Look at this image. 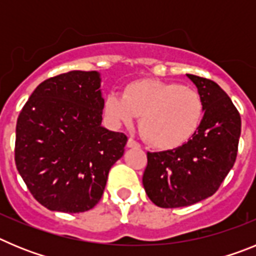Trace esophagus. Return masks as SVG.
I'll return each instance as SVG.
<instances>
[{"mask_svg":"<svg viewBox=\"0 0 256 256\" xmlns=\"http://www.w3.org/2000/svg\"><path fill=\"white\" fill-rule=\"evenodd\" d=\"M126 148H141V144H140L137 141H134L133 138H130V140H128V142H126Z\"/></svg>","mask_w":256,"mask_h":256,"instance_id":"obj_1","label":"esophagus"}]
</instances>
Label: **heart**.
Listing matches in <instances>:
<instances>
[{
  "label": "heart",
  "mask_w": 256,
  "mask_h": 256,
  "mask_svg": "<svg viewBox=\"0 0 256 256\" xmlns=\"http://www.w3.org/2000/svg\"><path fill=\"white\" fill-rule=\"evenodd\" d=\"M104 112L112 126H132L141 115L140 130L158 148H176L195 134L202 119L200 94L188 87L159 79H140L124 88L123 96L110 94Z\"/></svg>",
  "instance_id": "b5f03b06"
}]
</instances>
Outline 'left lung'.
I'll return each instance as SVG.
<instances>
[{"label": "left lung", "mask_w": 256, "mask_h": 256, "mask_svg": "<svg viewBox=\"0 0 256 256\" xmlns=\"http://www.w3.org/2000/svg\"><path fill=\"white\" fill-rule=\"evenodd\" d=\"M186 76L198 88L204 116L184 144L148 152L142 183L148 198L160 208L188 206L210 198L236 162L241 134L237 108L216 82Z\"/></svg>", "instance_id": "left-lung-1"}]
</instances>
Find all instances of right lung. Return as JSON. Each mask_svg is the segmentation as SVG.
Returning a JSON list of instances; mask_svg holds the SVG:
<instances>
[{"instance_id": "obj_1", "label": "right lung", "mask_w": 256, "mask_h": 256, "mask_svg": "<svg viewBox=\"0 0 256 256\" xmlns=\"http://www.w3.org/2000/svg\"><path fill=\"white\" fill-rule=\"evenodd\" d=\"M98 72L73 70L40 83L20 112L15 162L30 194L52 212L100 201L126 136L106 130Z\"/></svg>"}]
</instances>
